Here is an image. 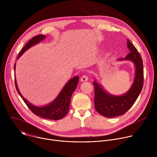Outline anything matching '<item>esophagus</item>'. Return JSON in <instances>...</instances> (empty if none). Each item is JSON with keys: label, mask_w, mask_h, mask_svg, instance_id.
Wrapping results in <instances>:
<instances>
[{"label": "esophagus", "mask_w": 157, "mask_h": 157, "mask_svg": "<svg viewBox=\"0 0 157 157\" xmlns=\"http://www.w3.org/2000/svg\"><path fill=\"white\" fill-rule=\"evenodd\" d=\"M80 81L81 82H86V81H88V77L86 75H83L80 78Z\"/></svg>", "instance_id": "34e87169"}]
</instances>
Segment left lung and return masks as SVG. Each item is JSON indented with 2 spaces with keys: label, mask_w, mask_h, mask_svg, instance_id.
<instances>
[{
  "label": "left lung",
  "mask_w": 157,
  "mask_h": 157,
  "mask_svg": "<svg viewBox=\"0 0 157 157\" xmlns=\"http://www.w3.org/2000/svg\"><path fill=\"white\" fill-rule=\"evenodd\" d=\"M127 48L130 53L125 58L118 61H130L135 66V76L128 91L124 94L116 96L106 91L94 79V106L98 113L105 117H115L124 114L135 103L144 85V67L142 58L136 48L127 39Z\"/></svg>",
  "instance_id": "obj_1"
}]
</instances>
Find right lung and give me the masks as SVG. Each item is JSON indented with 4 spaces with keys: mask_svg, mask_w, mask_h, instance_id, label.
Listing matches in <instances>:
<instances>
[{
    "mask_svg": "<svg viewBox=\"0 0 157 157\" xmlns=\"http://www.w3.org/2000/svg\"><path fill=\"white\" fill-rule=\"evenodd\" d=\"M46 38V36L43 35H38L33 38H32L28 43L25 44V47L22 48L20 52L17 59L24 54L27 50L31 48L35 44H38L42 40ZM16 63L14 64V70L15 72ZM79 81V76H75L71 79H70L64 86L61 91L58 95V96L49 104L43 106H36L33 105L30 102H29L24 96L21 94L19 91V89L17 86V81L15 75V87L18 93L24 100L25 103L27 104L28 107L32 110L33 113L36 116L41 117L42 118L51 119V120H59L63 118L68 113L70 101L71 96L76 89Z\"/></svg>",
    "mask_w": 157,
    "mask_h": 157,
    "instance_id": "add662e5",
    "label": "right lung"
}]
</instances>
